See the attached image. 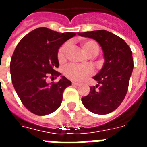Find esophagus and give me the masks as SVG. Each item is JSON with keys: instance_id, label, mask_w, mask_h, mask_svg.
Here are the masks:
<instances>
[{"instance_id": "esophagus-1", "label": "esophagus", "mask_w": 147, "mask_h": 147, "mask_svg": "<svg viewBox=\"0 0 147 147\" xmlns=\"http://www.w3.org/2000/svg\"><path fill=\"white\" fill-rule=\"evenodd\" d=\"M72 85H73V86H78V85H79V83H76V82H72Z\"/></svg>"}]
</instances>
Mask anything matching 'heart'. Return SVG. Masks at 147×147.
<instances>
[{
	"label": "heart",
	"mask_w": 147,
	"mask_h": 147,
	"mask_svg": "<svg viewBox=\"0 0 147 147\" xmlns=\"http://www.w3.org/2000/svg\"><path fill=\"white\" fill-rule=\"evenodd\" d=\"M81 45H82L83 51L90 57L98 54L99 51L98 44L93 40L83 41L81 43ZM68 48H69V43L66 42L64 45H61V48L59 49L57 53V58L60 62H64L65 61ZM92 73V67L86 66V65L82 66V65H77L75 64H70L65 66L64 68V76L69 80H73V81H82L85 80L86 77L90 76Z\"/></svg>",
	"instance_id": "b5f03b06"
}]
</instances>
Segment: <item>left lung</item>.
<instances>
[{"mask_svg": "<svg viewBox=\"0 0 147 147\" xmlns=\"http://www.w3.org/2000/svg\"><path fill=\"white\" fill-rule=\"evenodd\" d=\"M78 34L98 42L105 59L101 71L93 77L98 84L96 87H90L89 94L82 98V102L91 113L108 114L119 107L127 92L134 67L131 49L123 39L107 30H93ZM97 87L98 89H96Z\"/></svg>", "mask_w": 147, "mask_h": 147, "instance_id": "left-lung-1", "label": "left lung"}]
</instances>
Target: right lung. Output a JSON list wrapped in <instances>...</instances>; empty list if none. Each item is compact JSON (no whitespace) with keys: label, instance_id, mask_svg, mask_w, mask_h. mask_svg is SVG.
Wrapping results in <instances>:
<instances>
[{"label":"right lung","instance_id":"1","mask_svg":"<svg viewBox=\"0 0 147 147\" xmlns=\"http://www.w3.org/2000/svg\"><path fill=\"white\" fill-rule=\"evenodd\" d=\"M76 34L59 33L39 27L21 39L10 63L11 82L23 105L31 113L44 116L57 109L64 89L71 85L65 76L57 83H46L49 74L58 77V49Z\"/></svg>","mask_w":147,"mask_h":147}]
</instances>
